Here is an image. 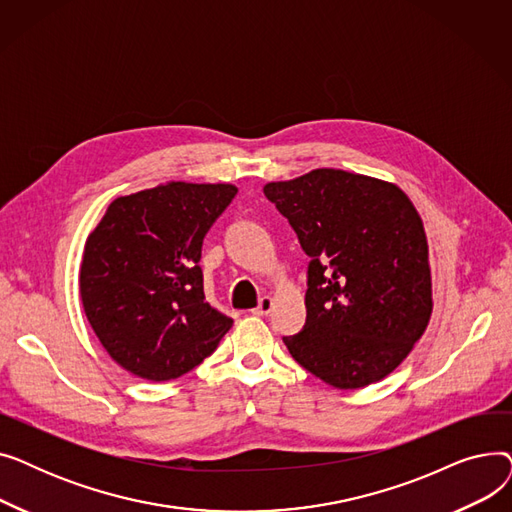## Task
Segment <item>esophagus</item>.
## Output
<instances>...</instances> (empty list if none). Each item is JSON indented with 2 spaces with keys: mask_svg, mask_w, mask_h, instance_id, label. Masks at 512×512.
<instances>
[{
  "mask_svg": "<svg viewBox=\"0 0 512 512\" xmlns=\"http://www.w3.org/2000/svg\"><path fill=\"white\" fill-rule=\"evenodd\" d=\"M272 309H274V299L272 297H261L259 305L253 309V313L255 315H267V313H272Z\"/></svg>",
  "mask_w": 512,
  "mask_h": 512,
  "instance_id": "esophagus-1",
  "label": "esophagus"
}]
</instances>
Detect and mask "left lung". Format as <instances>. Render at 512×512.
I'll use <instances>...</instances> for the list:
<instances>
[{
    "label": "left lung",
    "mask_w": 512,
    "mask_h": 512,
    "mask_svg": "<svg viewBox=\"0 0 512 512\" xmlns=\"http://www.w3.org/2000/svg\"><path fill=\"white\" fill-rule=\"evenodd\" d=\"M309 255L307 321L292 359L340 390L392 373L432 317L427 238L392 182L334 168L263 186Z\"/></svg>",
    "instance_id": "left-lung-1"
}]
</instances>
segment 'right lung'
Masks as SVG:
<instances>
[{
	"instance_id": "right-lung-1",
	"label": "right lung",
	"mask_w": 512,
	"mask_h": 512,
	"mask_svg": "<svg viewBox=\"0 0 512 512\" xmlns=\"http://www.w3.org/2000/svg\"><path fill=\"white\" fill-rule=\"evenodd\" d=\"M236 193L232 184H159L112 201L89 234L80 299L105 351L132 375L176 380L232 328L205 301L199 261Z\"/></svg>"
}]
</instances>
